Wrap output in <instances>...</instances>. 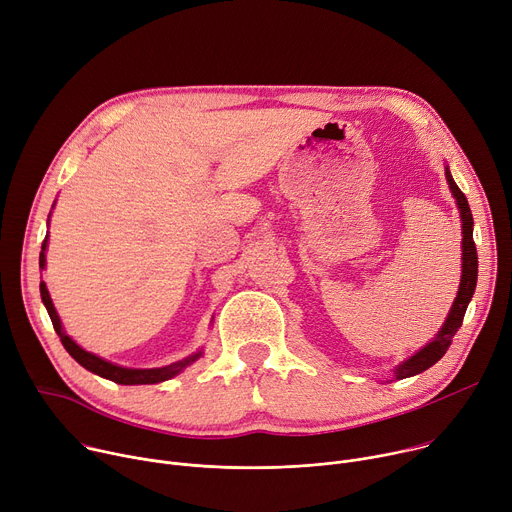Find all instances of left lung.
<instances>
[{"mask_svg":"<svg viewBox=\"0 0 512 512\" xmlns=\"http://www.w3.org/2000/svg\"><path fill=\"white\" fill-rule=\"evenodd\" d=\"M445 177L449 183V190L457 202L459 208V216H461V282H459V292L457 298L447 314V320L443 322V327L439 331V335L425 345L421 351H416L412 357H408L404 363H400L396 367V380H404L416 374H423L425 369H429L431 365H435L445 351L449 349L457 329L461 327L463 322V314L468 310V304L474 296L476 290V282H478V251H476V243H474V218H472V210L468 204V198L463 196V192L457 188V183L453 181L449 167H445Z\"/></svg>","mask_w":512,"mask_h":512,"instance_id":"8db88e82","label":"left lung"}]
</instances>
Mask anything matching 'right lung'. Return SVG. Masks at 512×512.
<instances>
[{"mask_svg": "<svg viewBox=\"0 0 512 512\" xmlns=\"http://www.w3.org/2000/svg\"><path fill=\"white\" fill-rule=\"evenodd\" d=\"M49 239V237H46ZM46 239L42 243V251H40V269H44L46 265V257H44V251H46ZM40 296H42V302L46 306V310H49V316L53 320V327L57 331V335L61 337V343L63 347L67 349V353L79 363L83 365L85 369H89L91 374H96L100 378H106V380H112L116 384H122V386H136V384H159V382H165V380H171L173 376H177L179 371H183L188 365H192L200 355L202 351L185 357L181 361H175L171 365H165V367H153V369H132V367H122V365H116V363H110L94 353H89L85 349H81L65 331H63V324H61V318L53 306V300L49 296V290H46V284L40 282Z\"/></svg>", "mask_w": 512, "mask_h": 512, "instance_id": "obj_1", "label": "right lung"}]
</instances>
